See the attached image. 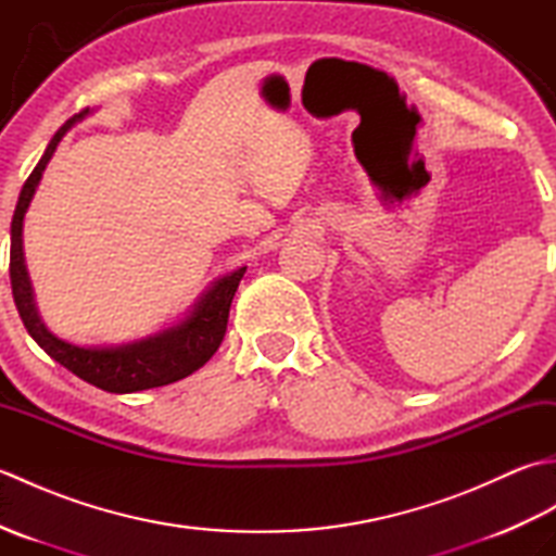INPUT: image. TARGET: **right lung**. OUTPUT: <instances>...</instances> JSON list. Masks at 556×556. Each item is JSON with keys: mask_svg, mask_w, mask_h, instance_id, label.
Masks as SVG:
<instances>
[{"mask_svg": "<svg viewBox=\"0 0 556 556\" xmlns=\"http://www.w3.org/2000/svg\"><path fill=\"white\" fill-rule=\"evenodd\" d=\"M90 110H83L71 116V119L59 128L54 138L47 146L45 155L40 157L38 167L33 169L28 181L23 184L18 203L11 219V253H9V277L11 293L23 325L28 334L38 341V346L47 356L62 363L66 370L74 372L80 380L100 387L112 394H131L143 392V389L164 387L176 380H184L191 372L215 356L219 349L224 332H227L229 308L233 293L239 289L245 267L233 269L231 275L212 281V287L195 301L184 320L162 332L146 337L140 341L122 346H78L71 341L59 339L45 327L40 320L38 308H35L30 277L26 269V257H23V217H26L30 200L38 188L47 162L52 160L59 140L64 138L71 126L80 122Z\"/></svg>", "mask_w": 556, "mask_h": 556, "instance_id": "right-lung-1", "label": "right lung"}]
</instances>
